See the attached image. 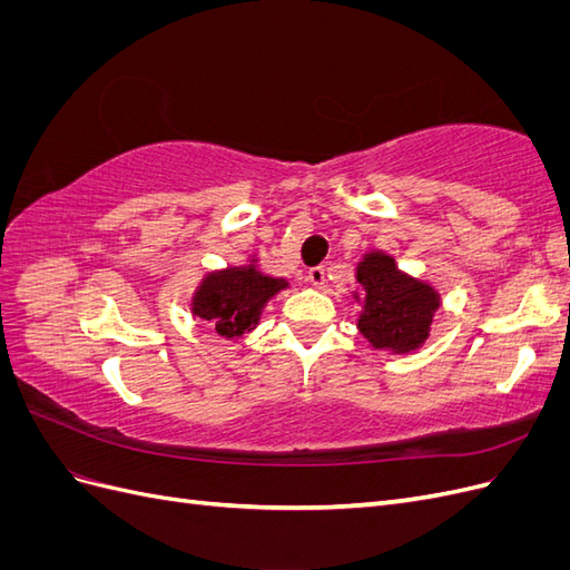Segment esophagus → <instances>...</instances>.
I'll use <instances>...</instances> for the list:
<instances>
[{"label":"esophagus","mask_w":570,"mask_h":570,"mask_svg":"<svg viewBox=\"0 0 570 570\" xmlns=\"http://www.w3.org/2000/svg\"><path fill=\"white\" fill-rule=\"evenodd\" d=\"M306 281L312 283L314 287H321V285L325 283V271H323V266H314V268H308V273H306Z\"/></svg>","instance_id":"1"}]
</instances>
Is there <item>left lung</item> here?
<instances>
[{"mask_svg":"<svg viewBox=\"0 0 570 570\" xmlns=\"http://www.w3.org/2000/svg\"><path fill=\"white\" fill-rule=\"evenodd\" d=\"M352 299L361 306L356 331L373 350L396 356L419 352L442 306L440 289L396 266L383 249H368L356 264Z\"/></svg>","mask_w":570,"mask_h":570,"instance_id":"1","label":"left lung"}]
</instances>
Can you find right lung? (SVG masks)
<instances>
[{
	"instance_id": "1",
	"label": "right lung",
	"mask_w": 570,
	"mask_h": 570,
	"mask_svg": "<svg viewBox=\"0 0 570 570\" xmlns=\"http://www.w3.org/2000/svg\"><path fill=\"white\" fill-rule=\"evenodd\" d=\"M287 287L285 278L258 268V256L252 254L245 264L204 273L187 306L195 318L212 323L220 337L237 342L262 323L266 304Z\"/></svg>"
}]
</instances>
